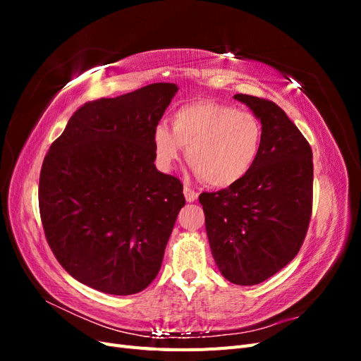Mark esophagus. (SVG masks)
<instances>
[{"label":"esophagus","instance_id":"1","mask_svg":"<svg viewBox=\"0 0 361 361\" xmlns=\"http://www.w3.org/2000/svg\"><path fill=\"white\" fill-rule=\"evenodd\" d=\"M183 194H185V199H187V202H190V203L195 202L199 197V192L194 191L191 187H187V185L183 187Z\"/></svg>","mask_w":361,"mask_h":361}]
</instances>
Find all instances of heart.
Here are the masks:
<instances>
[{
	"label": "heart",
	"instance_id": "heart-1",
	"mask_svg": "<svg viewBox=\"0 0 361 361\" xmlns=\"http://www.w3.org/2000/svg\"><path fill=\"white\" fill-rule=\"evenodd\" d=\"M262 143L264 129L253 113L214 101L183 105L173 114L171 129L158 125L154 130L162 170H171L187 147L194 171L216 188L241 182L256 166Z\"/></svg>",
	"mask_w": 361,
	"mask_h": 361
}]
</instances>
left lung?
<instances>
[{"label":"left lung","instance_id":"left-lung-1","mask_svg":"<svg viewBox=\"0 0 361 361\" xmlns=\"http://www.w3.org/2000/svg\"><path fill=\"white\" fill-rule=\"evenodd\" d=\"M260 120L264 143L256 166L232 187L202 192L206 233L224 279L253 286L298 255L313 200L310 145L281 108L235 94Z\"/></svg>","mask_w":361,"mask_h":361}]
</instances>
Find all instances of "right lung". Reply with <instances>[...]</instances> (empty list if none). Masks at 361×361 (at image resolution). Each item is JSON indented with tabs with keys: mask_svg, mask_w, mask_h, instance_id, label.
Returning a JSON list of instances; mask_svg holds the SVG:
<instances>
[{
	"mask_svg": "<svg viewBox=\"0 0 361 361\" xmlns=\"http://www.w3.org/2000/svg\"><path fill=\"white\" fill-rule=\"evenodd\" d=\"M176 92V84L157 82L84 104L43 159V231L82 285L130 295L159 272L185 206L180 180L154 164V130Z\"/></svg>",
	"mask_w": 361,
	"mask_h": 361,
	"instance_id": "1",
	"label": "right lung"
}]
</instances>
